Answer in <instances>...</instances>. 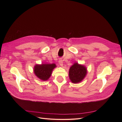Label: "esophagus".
<instances>
[{
    "mask_svg": "<svg viewBox=\"0 0 122 122\" xmlns=\"http://www.w3.org/2000/svg\"><path fill=\"white\" fill-rule=\"evenodd\" d=\"M58 62H59V64H60V65L61 66V67L62 66H63V61H62V60H60L58 61Z\"/></svg>",
    "mask_w": 122,
    "mask_h": 122,
    "instance_id": "obj_1",
    "label": "esophagus"
}]
</instances>
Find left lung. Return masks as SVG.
<instances>
[{
	"mask_svg": "<svg viewBox=\"0 0 122 122\" xmlns=\"http://www.w3.org/2000/svg\"><path fill=\"white\" fill-rule=\"evenodd\" d=\"M87 74V69L83 65L77 62L74 64L69 69V78L73 83H79L84 78Z\"/></svg>",
	"mask_w": 122,
	"mask_h": 122,
	"instance_id": "obj_1",
	"label": "left lung"
}]
</instances>
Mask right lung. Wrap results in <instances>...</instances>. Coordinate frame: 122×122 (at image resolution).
<instances>
[{
  "label": "right lung",
  "instance_id": "right-lung-1",
  "mask_svg": "<svg viewBox=\"0 0 122 122\" xmlns=\"http://www.w3.org/2000/svg\"><path fill=\"white\" fill-rule=\"evenodd\" d=\"M56 67L55 64L36 65L34 69L35 74L41 80L46 81L51 76L53 69Z\"/></svg>",
  "mask_w": 122,
  "mask_h": 122
}]
</instances>
